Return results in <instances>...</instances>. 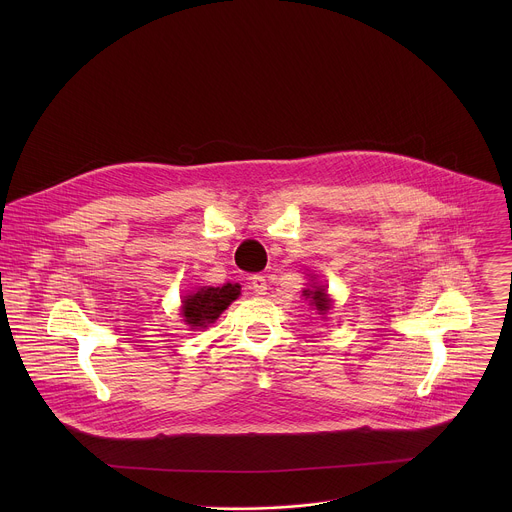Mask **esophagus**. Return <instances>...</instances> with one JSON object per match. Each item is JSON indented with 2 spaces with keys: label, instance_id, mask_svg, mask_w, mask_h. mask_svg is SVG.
I'll use <instances>...</instances> for the list:
<instances>
[{
  "label": "esophagus",
  "instance_id": "1",
  "mask_svg": "<svg viewBox=\"0 0 512 512\" xmlns=\"http://www.w3.org/2000/svg\"><path fill=\"white\" fill-rule=\"evenodd\" d=\"M251 289L255 291L257 296H265L267 294V279L263 275H253L251 277Z\"/></svg>",
  "mask_w": 512,
  "mask_h": 512
}]
</instances>
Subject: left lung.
<instances>
[{"instance_id":"1","label":"left lung","mask_w":512,"mask_h":512,"mask_svg":"<svg viewBox=\"0 0 512 512\" xmlns=\"http://www.w3.org/2000/svg\"><path fill=\"white\" fill-rule=\"evenodd\" d=\"M304 296H306V298H312V304L318 308L320 314H324L326 310H330V298L326 296V289H324V287H316L314 291L306 289Z\"/></svg>"}]
</instances>
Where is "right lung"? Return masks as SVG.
<instances>
[{"label": "right lung", "instance_id": "right-lung-1", "mask_svg": "<svg viewBox=\"0 0 512 512\" xmlns=\"http://www.w3.org/2000/svg\"><path fill=\"white\" fill-rule=\"evenodd\" d=\"M241 294V285L227 283L223 287H200L196 294L186 296L182 302L184 322L194 328H204L221 316L233 300Z\"/></svg>", "mask_w": 512, "mask_h": 512}]
</instances>
